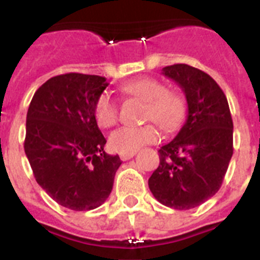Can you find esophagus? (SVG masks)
Wrapping results in <instances>:
<instances>
[{"mask_svg":"<svg viewBox=\"0 0 260 260\" xmlns=\"http://www.w3.org/2000/svg\"><path fill=\"white\" fill-rule=\"evenodd\" d=\"M134 155H135V152H125V153H119V157H121V160H122V161H126V160L132 158Z\"/></svg>","mask_w":260,"mask_h":260,"instance_id":"esophagus-1","label":"esophagus"}]
</instances>
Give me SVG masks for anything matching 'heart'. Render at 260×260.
<instances>
[{
  "instance_id": "b5f03b06",
  "label": "heart",
  "mask_w": 260,
  "mask_h": 260,
  "mask_svg": "<svg viewBox=\"0 0 260 260\" xmlns=\"http://www.w3.org/2000/svg\"><path fill=\"white\" fill-rule=\"evenodd\" d=\"M125 95L137 98L146 103L143 119L157 123L165 133L180 127L186 116V99L176 89H169L162 82L151 77L138 78L119 87ZM99 126L110 127L118 119V107L108 92L102 93L93 109ZM160 139L158 127L147 123L138 127H119L109 135V147L114 152H135L138 148L152 144Z\"/></svg>"
}]
</instances>
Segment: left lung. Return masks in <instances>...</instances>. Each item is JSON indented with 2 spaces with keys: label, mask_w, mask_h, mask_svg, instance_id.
Listing matches in <instances>:
<instances>
[{
  "label": "left lung",
  "mask_w": 260,
  "mask_h": 260,
  "mask_svg": "<svg viewBox=\"0 0 260 260\" xmlns=\"http://www.w3.org/2000/svg\"><path fill=\"white\" fill-rule=\"evenodd\" d=\"M162 74L182 88L189 112L176 138L158 150L148 186L167 207L190 210L221 187L233 155V121L226 96L207 73L176 63Z\"/></svg>",
  "instance_id": "8db88e82"
}]
</instances>
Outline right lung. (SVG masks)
<instances>
[{
  "label": "right lung",
  "instance_id": "1",
  "mask_svg": "<svg viewBox=\"0 0 260 260\" xmlns=\"http://www.w3.org/2000/svg\"><path fill=\"white\" fill-rule=\"evenodd\" d=\"M105 80L79 73L50 78L27 112L24 152L36 182L69 210L102 206L122 162L118 155L105 153L107 141L93 114Z\"/></svg>",
  "mask_w": 260,
  "mask_h": 260
}]
</instances>
